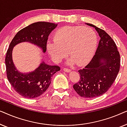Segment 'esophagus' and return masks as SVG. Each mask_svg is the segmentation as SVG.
<instances>
[{
  "mask_svg": "<svg viewBox=\"0 0 127 127\" xmlns=\"http://www.w3.org/2000/svg\"><path fill=\"white\" fill-rule=\"evenodd\" d=\"M63 70H64V72H67V73L70 72V71H71L70 69H67V68H66V67H64V68L63 69Z\"/></svg>",
  "mask_w": 127,
  "mask_h": 127,
  "instance_id": "34e87169",
  "label": "esophagus"
}]
</instances>
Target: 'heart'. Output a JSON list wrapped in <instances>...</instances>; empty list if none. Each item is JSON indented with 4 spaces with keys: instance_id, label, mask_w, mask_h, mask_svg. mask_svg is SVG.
I'll list each match as a JSON object with an SVG mask.
<instances>
[{
    "instance_id": "b5f03b06",
    "label": "heart",
    "mask_w": 127,
    "mask_h": 127,
    "mask_svg": "<svg viewBox=\"0 0 127 127\" xmlns=\"http://www.w3.org/2000/svg\"><path fill=\"white\" fill-rule=\"evenodd\" d=\"M54 41H48L47 52L54 62L58 63L67 55L78 66L87 64L96 50L98 39L94 31L88 28L66 26L58 29L53 35Z\"/></svg>"
}]
</instances>
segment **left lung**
Instances as JSON below:
<instances>
[{"instance_id": "1", "label": "left lung", "mask_w": 127, "mask_h": 127, "mask_svg": "<svg viewBox=\"0 0 127 127\" xmlns=\"http://www.w3.org/2000/svg\"><path fill=\"white\" fill-rule=\"evenodd\" d=\"M100 36L98 48L91 61L80 69L79 81L73 88L83 98H95L103 95L114 83L120 67V56L115 42L102 29L91 24Z\"/></svg>"}]
</instances>
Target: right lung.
<instances>
[{
  "mask_svg": "<svg viewBox=\"0 0 127 127\" xmlns=\"http://www.w3.org/2000/svg\"><path fill=\"white\" fill-rule=\"evenodd\" d=\"M57 26V24L51 22H34L19 31L10 43L5 58L7 77L14 90L24 98H37L45 93L51 84V77L60 70V67L47 65L43 62L33 72L26 74L20 73L12 60L14 46L28 41L40 47L45 53L48 36Z\"/></svg>",
  "mask_w": 127,
  "mask_h": 127,
  "instance_id": "add662e5",
  "label": "right lung"
}]
</instances>
